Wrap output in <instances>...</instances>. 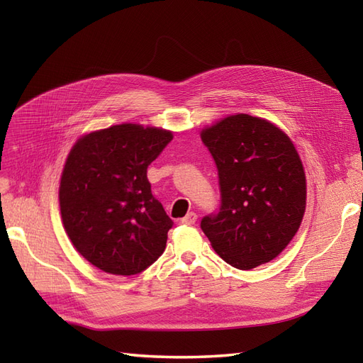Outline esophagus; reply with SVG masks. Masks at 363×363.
I'll return each instance as SVG.
<instances>
[{
  "mask_svg": "<svg viewBox=\"0 0 363 363\" xmlns=\"http://www.w3.org/2000/svg\"><path fill=\"white\" fill-rule=\"evenodd\" d=\"M196 213L195 212H189L188 215H186L183 219H182V223L183 224H188V225H192V224H195L196 223Z\"/></svg>",
  "mask_w": 363,
  "mask_h": 363,
  "instance_id": "1",
  "label": "esophagus"
}]
</instances>
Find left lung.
Wrapping results in <instances>:
<instances>
[{"instance_id":"8db88e82","label":"left lung","mask_w":363,"mask_h":363,"mask_svg":"<svg viewBox=\"0 0 363 363\" xmlns=\"http://www.w3.org/2000/svg\"><path fill=\"white\" fill-rule=\"evenodd\" d=\"M216 163L221 206L201 230L228 265L252 269L276 259L298 232L306 175L289 136L269 121L238 113L201 131Z\"/></svg>"}]
</instances>
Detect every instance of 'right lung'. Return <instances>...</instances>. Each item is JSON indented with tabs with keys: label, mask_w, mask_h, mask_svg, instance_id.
Wrapping results in <instances>:
<instances>
[{
	"label": "right lung",
	"mask_w": 363,
	"mask_h": 363,
	"mask_svg": "<svg viewBox=\"0 0 363 363\" xmlns=\"http://www.w3.org/2000/svg\"><path fill=\"white\" fill-rule=\"evenodd\" d=\"M171 140L168 130L119 124L84 135L69 151L59 189L62 221L94 267L133 276L162 256L174 223L151 192L147 168Z\"/></svg>",
	"instance_id": "obj_1"
}]
</instances>
